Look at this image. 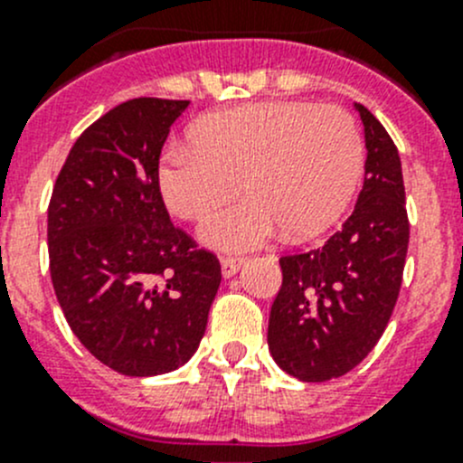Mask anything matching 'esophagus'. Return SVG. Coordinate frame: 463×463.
Wrapping results in <instances>:
<instances>
[{
    "instance_id": "esophagus-1",
    "label": "esophagus",
    "mask_w": 463,
    "mask_h": 463,
    "mask_svg": "<svg viewBox=\"0 0 463 463\" xmlns=\"http://www.w3.org/2000/svg\"><path fill=\"white\" fill-rule=\"evenodd\" d=\"M244 261L246 258H241V255H226V258H222L223 278H232V275L244 266Z\"/></svg>"
}]
</instances>
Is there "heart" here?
<instances>
[{"mask_svg": "<svg viewBox=\"0 0 463 463\" xmlns=\"http://www.w3.org/2000/svg\"><path fill=\"white\" fill-rule=\"evenodd\" d=\"M190 147L172 145L156 188L175 217L202 222L237 193L246 199L203 223L202 241L241 253L273 240L318 235L345 213L363 170V138L340 107L260 102L203 116Z\"/></svg>", "mask_w": 463, "mask_h": 463, "instance_id": "1", "label": "heart"}]
</instances>
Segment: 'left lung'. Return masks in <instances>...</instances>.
Segmentation results:
<instances>
[{"instance_id": "1", "label": "left lung", "mask_w": 463, "mask_h": 463, "mask_svg": "<svg viewBox=\"0 0 463 463\" xmlns=\"http://www.w3.org/2000/svg\"><path fill=\"white\" fill-rule=\"evenodd\" d=\"M365 128V181L354 213L320 249L284 255L270 307L269 349L298 381L347 374L374 349L399 298L408 255L399 149L376 116L354 105Z\"/></svg>"}]
</instances>
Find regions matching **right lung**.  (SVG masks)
I'll use <instances>...</instances> for the list:
<instances>
[{
	"label": "right lung",
	"mask_w": 463,
	"mask_h": 463,
	"mask_svg": "<svg viewBox=\"0 0 463 463\" xmlns=\"http://www.w3.org/2000/svg\"><path fill=\"white\" fill-rule=\"evenodd\" d=\"M188 100L134 98L69 152L49 203L51 279L76 338L125 376L193 358L222 282L219 260L172 226L156 167Z\"/></svg>",
	"instance_id": "add662e5"
}]
</instances>
